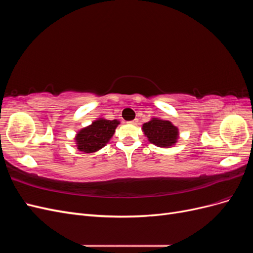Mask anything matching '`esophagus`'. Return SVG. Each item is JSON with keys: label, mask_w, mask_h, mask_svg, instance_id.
I'll return each instance as SVG.
<instances>
[{"label": "esophagus", "mask_w": 253, "mask_h": 253, "mask_svg": "<svg viewBox=\"0 0 253 253\" xmlns=\"http://www.w3.org/2000/svg\"><path fill=\"white\" fill-rule=\"evenodd\" d=\"M137 122H138V119H134L132 121H129V124H131V125H136Z\"/></svg>", "instance_id": "1"}]
</instances>
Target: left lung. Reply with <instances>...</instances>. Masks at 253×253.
<instances>
[{
	"mask_svg": "<svg viewBox=\"0 0 253 253\" xmlns=\"http://www.w3.org/2000/svg\"><path fill=\"white\" fill-rule=\"evenodd\" d=\"M142 129L149 141L157 147L168 148L176 142L178 129L170 121L153 118L142 126Z\"/></svg>",
	"mask_w": 253,
	"mask_h": 253,
	"instance_id": "8db88e82",
	"label": "left lung"
}]
</instances>
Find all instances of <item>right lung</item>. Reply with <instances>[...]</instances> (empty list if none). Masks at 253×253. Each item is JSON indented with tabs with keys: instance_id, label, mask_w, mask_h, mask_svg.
Here are the masks:
<instances>
[{
	"instance_id": "1",
	"label": "right lung",
	"mask_w": 253,
	"mask_h": 253,
	"mask_svg": "<svg viewBox=\"0 0 253 253\" xmlns=\"http://www.w3.org/2000/svg\"><path fill=\"white\" fill-rule=\"evenodd\" d=\"M119 122L117 120L98 119L89 126L82 128L76 137L78 149L84 153H93L104 147L114 135Z\"/></svg>"
}]
</instances>
